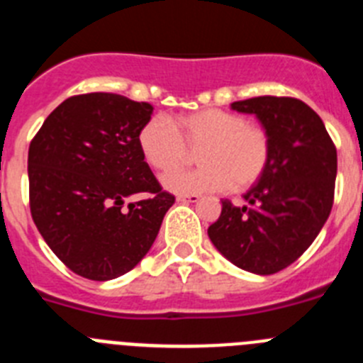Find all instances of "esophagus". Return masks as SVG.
Segmentation results:
<instances>
[{"label":"esophagus","instance_id":"esophagus-1","mask_svg":"<svg viewBox=\"0 0 363 363\" xmlns=\"http://www.w3.org/2000/svg\"><path fill=\"white\" fill-rule=\"evenodd\" d=\"M176 200L184 201V203H198L201 200V196H198V194H179Z\"/></svg>","mask_w":363,"mask_h":363}]
</instances>
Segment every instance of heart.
Masks as SVG:
<instances>
[{"mask_svg":"<svg viewBox=\"0 0 363 363\" xmlns=\"http://www.w3.org/2000/svg\"><path fill=\"white\" fill-rule=\"evenodd\" d=\"M140 149L154 171L166 174L198 150V169L167 175L163 185L176 194H201L230 187L240 192L262 178L271 158V138L258 123L223 108H203L178 118L176 125L156 116L140 130Z\"/></svg>","mask_w":363,"mask_h":363,"instance_id":"obj_1","label":"heart"}]
</instances>
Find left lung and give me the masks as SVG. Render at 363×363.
Segmentation results:
<instances>
[{"mask_svg":"<svg viewBox=\"0 0 363 363\" xmlns=\"http://www.w3.org/2000/svg\"><path fill=\"white\" fill-rule=\"evenodd\" d=\"M255 114L271 138L262 178L243 194L245 205L221 200L209 238L230 264L274 274L309 249L333 209L336 147L322 118L296 98L258 96L230 104Z\"/></svg>","mask_w":363,"mask_h":363,"instance_id":"8db88e82","label":"left lung"}]
</instances>
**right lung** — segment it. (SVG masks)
Wrapping results in <instances>:
<instances>
[{"label": "right lung", "mask_w": 363, "mask_h": 363, "mask_svg": "<svg viewBox=\"0 0 363 363\" xmlns=\"http://www.w3.org/2000/svg\"><path fill=\"white\" fill-rule=\"evenodd\" d=\"M152 105L91 92L57 105L28 147L30 214L54 255L96 281L142 262L174 196L162 191L140 149ZM134 194L147 201L125 208Z\"/></svg>", "instance_id": "obj_1"}]
</instances>
